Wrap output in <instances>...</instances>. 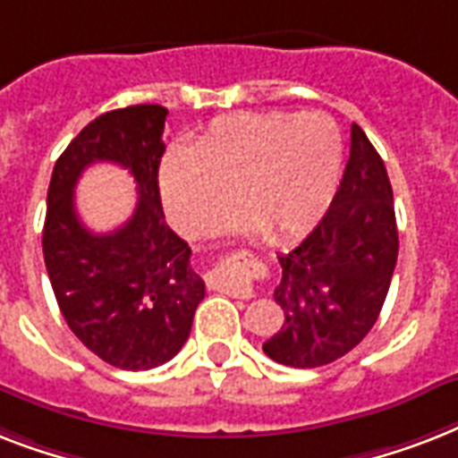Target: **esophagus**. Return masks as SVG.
Segmentation results:
<instances>
[{"label": "esophagus", "mask_w": 458, "mask_h": 458, "mask_svg": "<svg viewBox=\"0 0 458 458\" xmlns=\"http://www.w3.org/2000/svg\"><path fill=\"white\" fill-rule=\"evenodd\" d=\"M236 259H246V255H233L226 262L217 265L210 272V284L215 288H222V291L232 293L236 298H252V286L250 281L243 276V272L239 269L241 262Z\"/></svg>", "instance_id": "esophagus-1"}]
</instances>
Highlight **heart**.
Returning a JSON list of instances; mask_svg holds the SVG:
<instances>
[{
    "label": "heart",
    "instance_id": "heart-1",
    "mask_svg": "<svg viewBox=\"0 0 458 458\" xmlns=\"http://www.w3.org/2000/svg\"><path fill=\"white\" fill-rule=\"evenodd\" d=\"M343 172V139L327 113H233L217 118L191 151L174 148L160 165V200L184 236L215 232L233 196L246 208L241 232L274 243L317 225Z\"/></svg>",
    "mask_w": 458,
    "mask_h": 458
}]
</instances>
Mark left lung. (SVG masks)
<instances>
[{
    "label": "left lung",
    "mask_w": 458,
    "mask_h": 458,
    "mask_svg": "<svg viewBox=\"0 0 458 458\" xmlns=\"http://www.w3.org/2000/svg\"><path fill=\"white\" fill-rule=\"evenodd\" d=\"M397 250L387 170L364 130L352 125L350 160L327 215L298 248L279 255L274 300L286 319L262 345L267 357L314 369L360 345L386 302Z\"/></svg>",
    "instance_id": "1"
}]
</instances>
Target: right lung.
<instances>
[{"instance_id": "right-lung-1", "label": "right lung", "mask_w": 458, "mask_h": 458, "mask_svg": "<svg viewBox=\"0 0 458 458\" xmlns=\"http://www.w3.org/2000/svg\"><path fill=\"white\" fill-rule=\"evenodd\" d=\"M165 118L163 106L139 104L91 120L56 160L47 193L42 250L61 314L84 347L125 371L170 361L206 298L191 248L160 203ZM94 162H115L138 182V208L115 233H89L74 210V184Z\"/></svg>"}]
</instances>
